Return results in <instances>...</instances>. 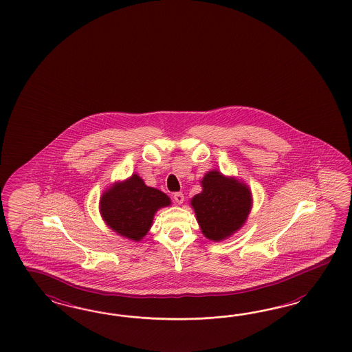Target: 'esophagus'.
<instances>
[{
    "label": "esophagus",
    "instance_id": "esophagus-1",
    "mask_svg": "<svg viewBox=\"0 0 352 352\" xmlns=\"http://www.w3.org/2000/svg\"><path fill=\"white\" fill-rule=\"evenodd\" d=\"M174 201L178 204V205H181L184 201V196H183V193L182 192H177V193H174Z\"/></svg>",
    "mask_w": 352,
    "mask_h": 352
}]
</instances>
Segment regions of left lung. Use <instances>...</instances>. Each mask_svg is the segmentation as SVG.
Wrapping results in <instances>:
<instances>
[{
	"label": "left lung",
	"mask_w": 352,
	"mask_h": 352,
	"mask_svg": "<svg viewBox=\"0 0 352 352\" xmlns=\"http://www.w3.org/2000/svg\"><path fill=\"white\" fill-rule=\"evenodd\" d=\"M203 191L193 196L192 208L205 237L221 241L246 222L252 209V192L245 183L218 170L204 175Z\"/></svg>",
	"instance_id": "obj_1"
}]
</instances>
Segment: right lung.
Instances as JSON below:
<instances>
[{
  "mask_svg": "<svg viewBox=\"0 0 352 352\" xmlns=\"http://www.w3.org/2000/svg\"><path fill=\"white\" fill-rule=\"evenodd\" d=\"M170 204L164 192L146 186L138 174H133L104 191L99 209L111 230L129 240L140 241L148 232L155 213Z\"/></svg>",
  "mask_w": 352,
  "mask_h": 352,
  "instance_id": "right-lung-1",
  "label": "right lung"
}]
</instances>
